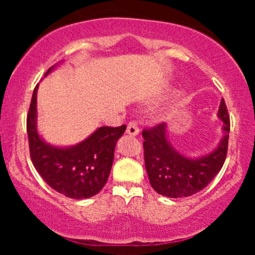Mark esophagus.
Returning <instances> with one entry per match:
<instances>
[{"label": "esophagus", "mask_w": 255, "mask_h": 255, "mask_svg": "<svg viewBox=\"0 0 255 255\" xmlns=\"http://www.w3.org/2000/svg\"><path fill=\"white\" fill-rule=\"evenodd\" d=\"M126 133L129 134V135H131V136H136L137 134H139V127H137V124L135 121H131L128 124Z\"/></svg>", "instance_id": "obj_1"}]
</instances>
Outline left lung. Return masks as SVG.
Wrapping results in <instances>:
<instances>
[{
	"instance_id": "left-lung-1",
	"label": "left lung",
	"mask_w": 255,
	"mask_h": 255,
	"mask_svg": "<svg viewBox=\"0 0 255 255\" xmlns=\"http://www.w3.org/2000/svg\"><path fill=\"white\" fill-rule=\"evenodd\" d=\"M223 136L209 153L188 157L178 152L168 135V125L144 129L145 166L152 188L168 198H186L200 192L212 181L224 164L228 151L230 120L222 99L218 109Z\"/></svg>"
}]
</instances>
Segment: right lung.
Wrapping results in <instances>:
<instances>
[{"mask_svg":"<svg viewBox=\"0 0 255 255\" xmlns=\"http://www.w3.org/2000/svg\"><path fill=\"white\" fill-rule=\"evenodd\" d=\"M45 73L48 75L52 69ZM34 87L27 115L30 154L34 168L52 189L72 199L91 198L101 192L109 177L121 127H99L83 141L55 146L43 139L37 128V91Z\"/></svg>","mask_w":255,"mask_h":255,"instance_id":"add662e5","label":"right lung"}]
</instances>
